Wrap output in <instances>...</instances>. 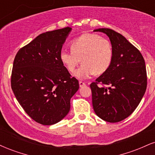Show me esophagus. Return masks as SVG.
<instances>
[{
  "label": "esophagus",
  "mask_w": 155,
  "mask_h": 155,
  "mask_svg": "<svg viewBox=\"0 0 155 155\" xmlns=\"http://www.w3.org/2000/svg\"><path fill=\"white\" fill-rule=\"evenodd\" d=\"M79 87H82L85 86V85H86V84H85L84 82H83V81H79Z\"/></svg>",
  "instance_id": "34e87169"
}]
</instances>
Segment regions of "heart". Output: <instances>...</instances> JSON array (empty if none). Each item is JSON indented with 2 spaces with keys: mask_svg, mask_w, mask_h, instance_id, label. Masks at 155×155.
I'll return each mask as SVG.
<instances>
[{
  "mask_svg": "<svg viewBox=\"0 0 155 155\" xmlns=\"http://www.w3.org/2000/svg\"><path fill=\"white\" fill-rule=\"evenodd\" d=\"M71 50H62L60 60L69 72L78 79H86L94 74L100 75L108 70L113 60V47L110 41L94 33H85L72 41Z\"/></svg>",
  "mask_w": 155,
  "mask_h": 155,
  "instance_id": "1",
  "label": "heart"
}]
</instances>
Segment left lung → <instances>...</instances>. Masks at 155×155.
Here are the masks:
<instances>
[{"mask_svg":"<svg viewBox=\"0 0 155 155\" xmlns=\"http://www.w3.org/2000/svg\"><path fill=\"white\" fill-rule=\"evenodd\" d=\"M93 31L107 35L114 54L108 70L90 84L92 106L103 120L118 122L135 111L144 95L147 85L145 61L122 35L108 28Z\"/></svg>","mask_w":155,"mask_h":155,"instance_id":"obj_1","label":"left lung"}]
</instances>
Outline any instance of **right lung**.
I'll list each match as a JSON object with an SVG mask.
<instances>
[{
	"instance_id": "add662e5",
	"label": "right lung",
	"mask_w": 155,
	"mask_h": 155,
	"mask_svg": "<svg viewBox=\"0 0 155 155\" xmlns=\"http://www.w3.org/2000/svg\"><path fill=\"white\" fill-rule=\"evenodd\" d=\"M72 28L38 35L16 54L12 73V89L25 111L36 122L51 125L70 111L71 98L79 90L60 60V53Z\"/></svg>"
}]
</instances>
